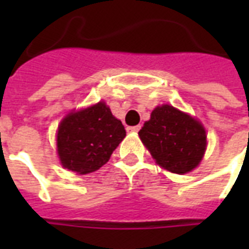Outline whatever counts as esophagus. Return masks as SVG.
<instances>
[{
    "label": "esophagus",
    "mask_w": 249,
    "mask_h": 249,
    "mask_svg": "<svg viewBox=\"0 0 249 249\" xmlns=\"http://www.w3.org/2000/svg\"><path fill=\"white\" fill-rule=\"evenodd\" d=\"M140 129H141V125H136V126H128L126 130H128V133H137Z\"/></svg>",
    "instance_id": "34e87169"
}]
</instances>
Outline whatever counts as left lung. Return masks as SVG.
<instances>
[{
    "instance_id": "8db88e82",
    "label": "left lung",
    "mask_w": 249,
    "mask_h": 249,
    "mask_svg": "<svg viewBox=\"0 0 249 249\" xmlns=\"http://www.w3.org/2000/svg\"><path fill=\"white\" fill-rule=\"evenodd\" d=\"M138 134L156 164L172 173L195 169L207 148V134L200 121L169 105L158 106Z\"/></svg>"
}]
</instances>
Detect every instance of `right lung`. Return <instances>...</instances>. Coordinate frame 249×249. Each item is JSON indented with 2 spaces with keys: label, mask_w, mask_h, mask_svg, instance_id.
<instances>
[{
  "label": "right lung",
  "mask_w": 249,
  "mask_h": 249,
  "mask_svg": "<svg viewBox=\"0 0 249 249\" xmlns=\"http://www.w3.org/2000/svg\"><path fill=\"white\" fill-rule=\"evenodd\" d=\"M124 125L105 102L72 111L60 121L56 151L60 164L77 174L95 172L125 138Z\"/></svg>",
  "instance_id": "1"
}]
</instances>
